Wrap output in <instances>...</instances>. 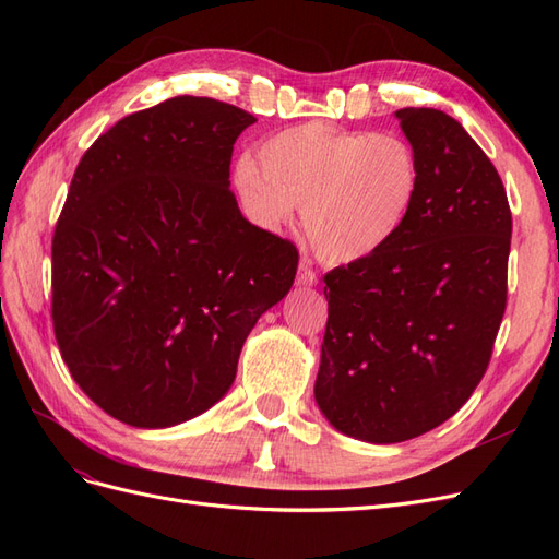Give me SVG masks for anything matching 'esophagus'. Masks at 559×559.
Here are the masks:
<instances>
[{"instance_id":"34e87169","label":"esophagus","mask_w":559,"mask_h":559,"mask_svg":"<svg viewBox=\"0 0 559 559\" xmlns=\"http://www.w3.org/2000/svg\"><path fill=\"white\" fill-rule=\"evenodd\" d=\"M296 284L298 286H314L317 284V273L312 267H308L306 263L298 265V275H296Z\"/></svg>"}]
</instances>
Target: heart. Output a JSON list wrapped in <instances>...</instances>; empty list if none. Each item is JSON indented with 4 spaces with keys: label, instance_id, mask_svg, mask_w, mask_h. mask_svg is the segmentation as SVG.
Listing matches in <instances>:
<instances>
[{
    "label": "heart",
    "instance_id": "obj_1",
    "mask_svg": "<svg viewBox=\"0 0 559 559\" xmlns=\"http://www.w3.org/2000/svg\"><path fill=\"white\" fill-rule=\"evenodd\" d=\"M421 170L396 132H345L302 123L267 138L259 158L242 156L233 191L261 230L289 224L302 205V230L319 259L354 263L392 242L411 216Z\"/></svg>",
    "mask_w": 559,
    "mask_h": 559
}]
</instances>
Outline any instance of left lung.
I'll list each match as a JSON object with an SVG mask.
<instances>
[{"mask_svg":"<svg viewBox=\"0 0 559 559\" xmlns=\"http://www.w3.org/2000/svg\"><path fill=\"white\" fill-rule=\"evenodd\" d=\"M421 183L396 238L326 273L314 382L331 425L401 443L450 419L492 359L506 310L513 218L497 167L452 116L394 114Z\"/></svg>","mask_w":559,"mask_h":559,"instance_id":"1","label":"left lung"}]
</instances>
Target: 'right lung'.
<instances>
[{
    "label": "right lung",
    "mask_w": 559,
    "mask_h": 559,
    "mask_svg": "<svg viewBox=\"0 0 559 559\" xmlns=\"http://www.w3.org/2000/svg\"><path fill=\"white\" fill-rule=\"evenodd\" d=\"M257 118L179 95L83 154L53 233V331L74 382L130 427L181 425L222 399L298 249L242 216L233 144Z\"/></svg>",
    "instance_id": "add662e5"
}]
</instances>
